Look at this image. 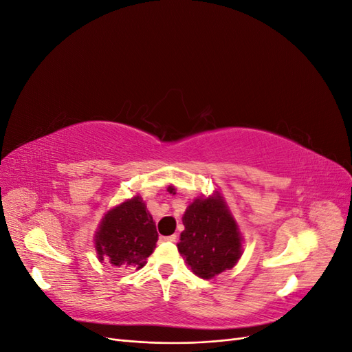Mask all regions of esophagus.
Instances as JSON below:
<instances>
[{
    "label": "esophagus",
    "instance_id": "esophagus-1",
    "mask_svg": "<svg viewBox=\"0 0 352 352\" xmlns=\"http://www.w3.org/2000/svg\"><path fill=\"white\" fill-rule=\"evenodd\" d=\"M160 242H176V235H170V236H160Z\"/></svg>",
    "mask_w": 352,
    "mask_h": 352
}]
</instances>
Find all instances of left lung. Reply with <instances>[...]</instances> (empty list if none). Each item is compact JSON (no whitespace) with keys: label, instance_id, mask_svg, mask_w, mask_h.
<instances>
[{"label":"left lung","instance_id":"1","mask_svg":"<svg viewBox=\"0 0 352 352\" xmlns=\"http://www.w3.org/2000/svg\"><path fill=\"white\" fill-rule=\"evenodd\" d=\"M182 221L177 250L198 278L212 279L238 263L242 235L219 192L190 202Z\"/></svg>","mask_w":352,"mask_h":352}]
</instances>
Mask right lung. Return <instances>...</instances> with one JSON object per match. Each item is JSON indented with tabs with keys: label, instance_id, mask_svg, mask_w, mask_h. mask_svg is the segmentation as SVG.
I'll return each instance as SVG.
<instances>
[{
	"label": "right lung",
	"instance_id": "add662e5",
	"mask_svg": "<svg viewBox=\"0 0 352 352\" xmlns=\"http://www.w3.org/2000/svg\"><path fill=\"white\" fill-rule=\"evenodd\" d=\"M158 233L141 197L126 199L105 212L95 233V251L101 263L140 270L153 254Z\"/></svg>",
	"mask_w": 352,
	"mask_h": 352
}]
</instances>
